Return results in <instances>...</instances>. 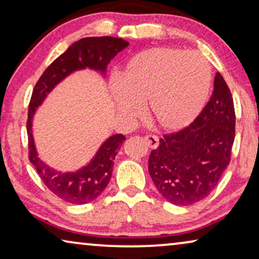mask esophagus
Masks as SVG:
<instances>
[{
    "mask_svg": "<svg viewBox=\"0 0 259 259\" xmlns=\"http://www.w3.org/2000/svg\"><path fill=\"white\" fill-rule=\"evenodd\" d=\"M145 143L148 145V147L152 148V150H155L159 146V139L158 137L153 136V134H147V136L144 137Z\"/></svg>",
    "mask_w": 259,
    "mask_h": 259,
    "instance_id": "1",
    "label": "esophagus"
}]
</instances>
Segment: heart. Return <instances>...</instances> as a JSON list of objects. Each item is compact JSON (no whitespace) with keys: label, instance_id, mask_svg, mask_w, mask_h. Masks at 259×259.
<instances>
[{"label":"heart","instance_id":"obj_1","mask_svg":"<svg viewBox=\"0 0 259 259\" xmlns=\"http://www.w3.org/2000/svg\"><path fill=\"white\" fill-rule=\"evenodd\" d=\"M211 81L210 66L198 53L158 47L132 56L111 92L115 108L125 118H140L150 104L159 127L178 131L199 114Z\"/></svg>","mask_w":259,"mask_h":259}]
</instances>
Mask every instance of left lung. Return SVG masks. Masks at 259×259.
I'll return each mask as SVG.
<instances>
[{"label":"left lung","mask_w":259,"mask_h":259,"mask_svg":"<svg viewBox=\"0 0 259 259\" xmlns=\"http://www.w3.org/2000/svg\"><path fill=\"white\" fill-rule=\"evenodd\" d=\"M236 114L221 73L214 76L210 101L185 128L165 134L151 152L148 172L161 196L187 206L206 198L231 160Z\"/></svg>","instance_id":"1"}]
</instances>
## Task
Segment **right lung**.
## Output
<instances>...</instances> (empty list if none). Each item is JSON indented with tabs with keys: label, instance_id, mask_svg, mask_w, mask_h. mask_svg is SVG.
Returning <instances> with one entry per match:
<instances>
[{
	"label": "right lung",
	"instance_id": "obj_1",
	"mask_svg": "<svg viewBox=\"0 0 259 259\" xmlns=\"http://www.w3.org/2000/svg\"><path fill=\"white\" fill-rule=\"evenodd\" d=\"M127 46V41L112 36L81 38L48 66L33 90L27 120L29 160L45 185L67 203L87 204L104 192L111 180L115 155L126 138L122 134L109 137L86 166L75 172H60L38 158L33 138L34 114L53 88L69 74L90 68L105 75L111 60Z\"/></svg>",
	"mask_w": 259,
	"mask_h": 259
}]
</instances>
